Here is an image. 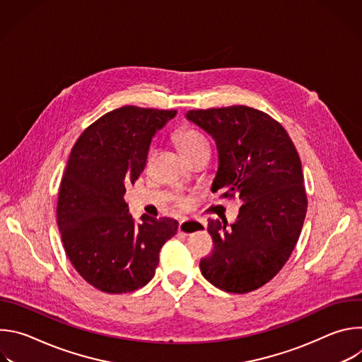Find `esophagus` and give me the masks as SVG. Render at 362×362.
<instances>
[{
	"mask_svg": "<svg viewBox=\"0 0 362 362\" xmlns=\"http://www.w3.org/2000/svg\"><path fill=\"white\" fill-rule=\"evenodd\" d=\"M206 229V223L200 221H189V219H182L179 222V230L182 233H190V232H202Z\"/></svg>",
	"mask_w": 362,
	"mask_h": 362,
	"instance_id": "esophagus-1",
	"label": "esophagus"
}]
</instances>
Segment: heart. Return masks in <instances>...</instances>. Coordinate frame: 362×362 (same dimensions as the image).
I'll use <instances>...</instances> for the list:
<instances>
[{"instance_id":"1","label":"heart","mask_w":362,"mask_h":362,"mask_svg":"<svg viewBox=\"0 0 362 362\" xmlns=\"http://www.w3.org/2000/svg\"><path fill=\"white\" fill-rule=\"evenodd\" d=\"M173 140L176 143V146L179 147V150L182 151L183 156L189 160L190 158L196 156L197 153L209 150V141L206 139L199 130H196L194 127H180L179 130L175 132L173 134ZM151 160V151L148 153L147 156V162ZM179 208H186L187 206V199L186 197H179L176 200Z\"/></svg>"}]
</instances>
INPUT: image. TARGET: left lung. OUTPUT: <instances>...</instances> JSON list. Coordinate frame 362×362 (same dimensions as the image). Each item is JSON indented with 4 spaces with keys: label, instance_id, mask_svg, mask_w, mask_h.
<instances>
[{
    "label": "left lung",
    "instance_id": "obj_1",
    "mask_svg": "<svg viewBox=\"0 0 362 362\" xmlns=\"http://www.w3.org/2000/svg\"><path fill=\"white\" fill-rule=\"evenodd\" d=\"M219 150L212 190L239 197L236 221H211L214 250L200 259L202 275L230 293L268 284L286 264L299 239L308 199L299 154L284 126L247 106L189 110Z\"/></svg>",
    "mask_w": 362,
    "mask_h": 362
}]
</instances>
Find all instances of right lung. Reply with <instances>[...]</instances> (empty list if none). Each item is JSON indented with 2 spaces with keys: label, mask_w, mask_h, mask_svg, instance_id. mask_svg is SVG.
<instances>
[{
  "label": "right lung",
  "mask_w": 362,
  "mask_h": 362,
  "mask_svg": "<svg viewBox=\"0 0 362 362\" xmlns=\"http://www.w3.org/2000/svg\"><path fill=\"white\" fill-rule=\"evenodd\" d=\"M176 110L123 106L90 124L77 139L62 179L57 225L74 269L95 289L126 293L144 286L162 246L176 235L170 218L134 223L126 186L144 170L153 134Z\"/></svg>",
  "instance_id": "1"
}]
</instances>
